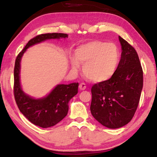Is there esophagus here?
<instances>
[{
	"label": "esophagus",
	"instance_id": "1",
	"mask_svg": "<svg viewBox=\"0 0 157 157\" xmlns=\"http://www.w3.org/2000/svg\"><path fill=\"white\" fill-rule=\"evenodd\" d=\"M79 89H80V90H85L86 88V84L85 83H81V84H79Z\"/></svg>",
	"mask_w": 157,
	"mask_h": 157
}]
</instances>
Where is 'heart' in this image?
<instances>
[{
    "label": "heart",
    "instance_id": "obj_1",
    "mask_svg": "<svg viewBox=\"0 0 157 157\" xmlns=\"http://www.w3.org/2000/svg\"><path fill=\"white\" fill-rule=\"evenodd\" d=\"M71 58L73 69L78 71L79 63L84 64L83 71L91 81L100 82L109 79L114 73L120 60L118 48L112 43L93 41L76 49Z\"/></svg>",
    "mask_w": 157,
    "mask_h": 157
}]
</instances>
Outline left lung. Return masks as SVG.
I'll list each match as a JSON object with an SVG mask.
<instances>
[{"label": "left lung", "instance_id": "8db88e82", "mask_svg": "<svg viewBox=\"0 0 157 157\" xmlns=\"http://www.w3.org/2000/svg\"><path fill=\"white\" fill-rule=\"evenodd\" d=\"M121 59L113 75L91 88L90 112L100 123L118 128L129 122L136 113L143 88V70L136 50L119 36Z\"/></svg>", "mask_w": 157, "mask_h": 157}]
</instances>
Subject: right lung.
Listing matches in <instances>:
<instances>
[{
  "label": "right lung",
  "mask_w": 157,
  "mask_h": 157,
  "mask_svg": "<svg viewBox=\"0 0 157 157\" xmlns=\"http://www.w3.org/2000/svg\"><path fill=\"white\" fill-rule=\"evenodd\" d=\"M68 37L64 33L41 34L31 39L16 57L14 67L13 94L20 112L35 125L42 128L54 126L65 117L69 110V101L78 94V83L59 84L47 97L35 99L21 90L20 83V60L27 48L45 40Z\"/></svg>",
  "instance_id": "add662e5"
}]
</instances>
